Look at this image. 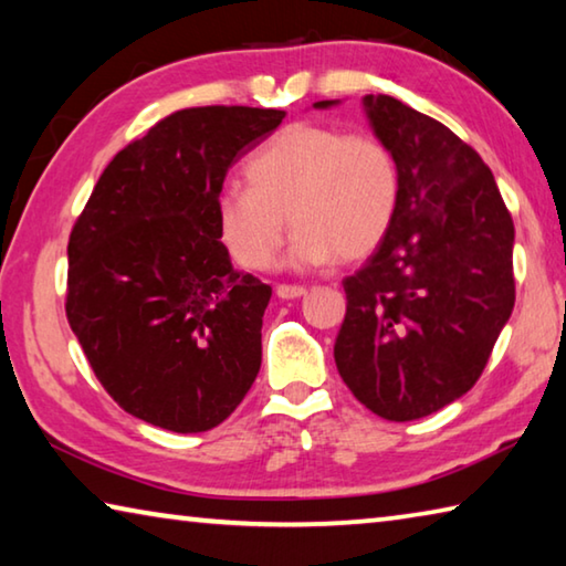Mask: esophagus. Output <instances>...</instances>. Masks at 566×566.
<instances>
[{
	"label": "esophagus",
	"mask_w": 566,
	"mask_h": 566,
	"mask_svg": "<svg viewBox=\"0 0 566 566\" xmlns=\"http://www.w3.org/2000/svg\"><path fill=\"white\" fill-rule=\"evenodd\" d=\"M304 294H306V290L300 284H280V286H276V296H280V300H300V296H304Z\"/></svg>",
	"instance_id": "1"
}]
</instances>
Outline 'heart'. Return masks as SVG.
<instances>
[{
    "label": "heart",
    "instance_id": "b5f03b06",
    "mask_svg": "<svg viewBox=\"0 0 566 566\" xmlns=\"http://www.w3.org/2000/svg\"><path fill=\"white\" fill-rule=\"evenodd\" d=\"M244 181L219 191L214 219L227 252L254 272L276 262L284 212L294 227V264L357 262L385 242L401 197L387 142L314 122L290 124L256 149Z\"/></svg>",
    "mask_w": 566,
    "mask_h": 566
}]
</instances>
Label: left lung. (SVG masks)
<instances>
[{"instance_id":"8db88e82","label":"left lung","mask_w":566,"mask_h":566,"mask_svg":"<svg viewBox=\"0 0 566 566\" xmlns=\"http://www.w3.org/2000/svg\"><path fill=\"white\" fill-rule=\"evenodd\" d=\"M364 109L399 161L401 197L385 242L342 282L334 361L364 407L411 421L482 377L514 310V222L492 169L442 122L387 94Z\"/></svg>"}]
</instances>
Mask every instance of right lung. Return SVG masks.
Segmentation results:
<instances>
[{"mask_svg": "<svg viewBox=\"0 0 566 566\" xmlns=\"http://www.w3.org/2000/svg\"><path fill=\"white\" fill-rule=\"evenodd\" d=\"M282 119L222 104L169 114L109 161L74 222L66 319L132 417L207 432L254 385L272 286L229 262L214 202Z\"/></svg>", "mask_w": 566, "mask_h": 566, "instance_id": "obj_1", "label": "right lung"}]
</instances>
